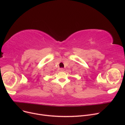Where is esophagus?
<instances>
[{"mask_svg": "<svg viewBox=\"0 0 125 125\" xmlns=\"http://www.w3.org/2000/svg\"><path fill=\"white\" fill-rule=\"evenodd\" d=\"M60 71H64V69L63 68H60Z\"/></svg>", "mask_w": 125, "mask_h": 125, "instance_id": "1", "label": "esophagus"}]
</instances>
